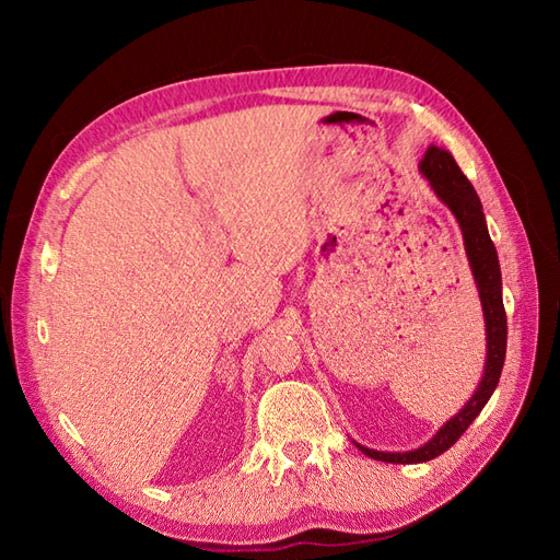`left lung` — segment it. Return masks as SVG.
<instances>
[{"label": "left lung", "mask_w": 560, "mask_h": 560, "mask_svg": "<svg viewBox=\"0 0 560 560\" xmlns=\"http://www.w3.org/2000/svg\"><path fill=\"white\" fill-rule=\"evenodd\" d=\"M420 171L429 178L439 199L455 213L462 234H465L467 255H469L471 271L478 285V295H481L483 314H486L488 361H486V373H483L481 385H478V392L469 398V404L462 408L451 422H445L439 434L427 445H422V448L410 451V453H380V451L365 448V445H359L363 455L380 462H394V465H418V462L439 457L441 453L448 451L451 445H455V441L465 434L469 424L478 418V412L483 410L494 387H498L504 357H506V312L502 302L500 260L486 228L481 199H478L476 189L467 180V175L462 173V168L455 164L451 152L431 145L422 159Z\"/></svg>", "instance_id": "1"}]
</instances>
